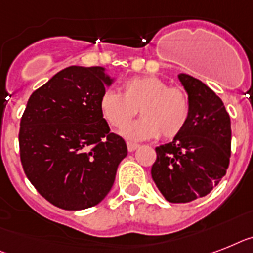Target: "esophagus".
I'll return each instance as SVG.
<instances>
[{
    "instance_id": "1",
    "label": "esophagus",
    "mask_w": 253,
    "mask_h": 253,
    "mask_svg": "<svg viewBox=\"0 0 253 253\" xmlns=\"http://www.w3.org/2000/svg\"><path fill=\"white\" fill-rule=\"evenodd\" d=\"M126 146H128V151L133 152L134 150L138 149L139 145H137V143H134V142H128V143H126Z\"/></svg>"
}]
</instances>
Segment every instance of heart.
Returning a JSON list of instances; mask_svg holds the SVG:
<instances>
[{"label":"heart","instance_id":"1","mask_svg":"<svg viewBox=\"0 0 253 253\" xmlns=\"http://www.w3.org/2000/svg\"><path fill=\"white\" fill-rule=\"evenodd\" d=\"M139 110L142 118L123 130L130 139L162 135L174 138L185 129L190 118L187 94L178 86H168L156 76H135L122 84V93L107 89L99 98L102 118L114 126L124 128Z\"/></svg>","mask_w":253,"mask_h":253}]
</instances>
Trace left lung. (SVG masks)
Wrapping results in <instances>:
<instances>
[{
  "label": "left lung",
  "mask_w": 253,
  "mask_h": 253,
  "mask_svg": "<svg viewBox=\"0 0 253 253\" xmlns=\"http://www.w3.org/2000/svg\"><path fill=\"white\" fill-rule=\"evenodd\" d=\"M178 79L189 95V122L172 142L156 147L151 176L168 202L189 203L210 194L226 174L231 125L212 89L190 75Z\"/></svg>",
  "instance_id": "1"
}]
</instances>
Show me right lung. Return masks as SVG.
<instances>
[{"mask_svg": "<svg viewBox=\"0 0 253 253\" xmlns=\"http://www.w3.org/2000/svg\"><path fill=\"white\" fill-rule=\"evenodd\" d=\"M111 84L103 67L71 66L27 102L19 130L20 162L37 191L62 210L101 203L128 154L99 111V98Z\"/></svg>", "mask_w": 253, "mask_h": 253, "instance_id": "add662e5", "label": "right lung"}]
</instances>
